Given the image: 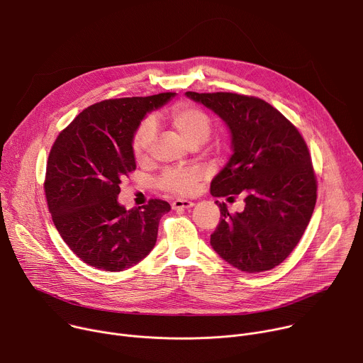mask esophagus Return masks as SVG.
I'll return each instance as SVG.
<instances>
[{"label": "esophagus", "mask_w": 363, "mask_h": 363, "mask_svg": "<svg viewBox=\"0 0 363 363\" xmlns=\"http://www.w3.org/2000/svg\"><path fill=\"white\" fill-rule=\"evenodd\" d=\"M191 206H194V202H192V201H188V199H175V201L172 202V208H174V210L191 208Z\"/></svg>", "instance_id": "obj_1"}]
</instances>
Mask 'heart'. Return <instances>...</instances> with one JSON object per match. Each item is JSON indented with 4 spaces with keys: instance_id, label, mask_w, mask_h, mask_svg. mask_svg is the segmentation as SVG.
I'll return each instance as SVG.
<instances>
[{
    "instance_id": "b5f03b06",
    "label": "heart",
    "mask_w": 363,
    "mask_h": 363,
    "mask_svg": "<svg viewBox=\"0 0 363 363\" xmlns=\"http://www.w3.org/2000/svg\"><path fill=\"white\" fill-rule=\"evenodd\" d=\"M171 126L189 145H202L211 133V119L205 112L192 106H178L168 118ZM155 136V126L145 121L133 135L132 153L138 162L146 160L150 143ZM201 178V169L191 167L185 169H169L161 177V186L174 194H189L195 189Z\"/></svg>"
}]
</instances>
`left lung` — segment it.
<instances>
[{"label": "left lung", "instance_id": "left-lung-1", "mask_svg": "<svg viewBox=\"0 0 363 363\" xmlns=\"http://www.w3.org/2000/svg\"><path fill=\"white\" fill-rule=\"evenodd\" d=\"M186 97L218 115L231 133L233 155L211 182L213 196L242 194L245 206L211 234L214 251L245 273L272 270L300 241L316 205V177L298 130L267 101L237 93Z\"/></svg>", "mask_w": 363, "mask_h": 363}]
</instances>
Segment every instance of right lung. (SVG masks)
<instances>
[{
  "label": "right lung",
  "instance_id": "add662e5",
  "mask_svg": "<svg viewBox=\"0 0 363 363\" xmlns=\"http://www.w3.org/2000/svg\"><path fill=\"white\" fill-rule=\"evenodd\" d=\"M175 93L103 100L84 109L50 150L44 191L53 223L86 264L122 272L157 244L158 225L171 205L150 199L142 208L119 203L122 181L136 169L133 135L142 119Z\"/></svg>",
  "mask_w": 363,
  "mask_h": 363
}]
</instances>
